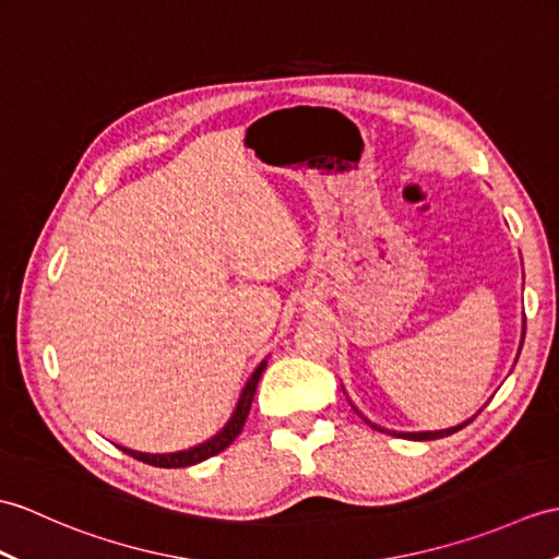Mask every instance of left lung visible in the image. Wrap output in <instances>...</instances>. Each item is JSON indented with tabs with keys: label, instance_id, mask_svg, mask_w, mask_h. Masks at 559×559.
<instances>
[{
	"label": "left lung",
	"instance_id": "1",
	"mask_svg": "<svg viewBox=\"0 0 559 559\" xmlns=\"http://www.w3.org/2000/svg\"><path fill=\"white\" fill-rule=\"evenodd\" d=\"M522 343H524V326H522ZM519 349H522V347H519ZM519 357V355H516ZM349 405H353V400H349ZM353 409L359 414V417L361 419H365L371 428H376V431H381V433H393V436H400V438H409V440H436V438H443V436H450V433H455V431H460V428H464L466 424H469V421H474V417H476V414L478 412H481V409H478L476 414H474V417L472 419H466V421H462V424H457V426H452V428H440V431H414V433H397V431H388V428H383V426H379V424H373V421H369L367 417H365V414H361L355 405H353Z\"/></svg>",
	"mask_w": 559,
	"mask_h": 559
}]
</instances>
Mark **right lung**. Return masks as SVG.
<instances>
[{"instance_id":"add662e5","label":"right lung","mask_w":559,"mask_h":559,"mask_svg":"<svg viewBox=\"0 0 559 559\" xmlns=\"http://www.w3.org/2000/svg\"><path fill=\"white\" fill-rule=\"evenodd\" d=\"M264 367H266V359L259 361V367L252 371L248 383H245L238 405H236V409H233L226 426L221 428L216 436L206 438L204 443L192 445L188 450H178V452H138V450H131V448H121V450L126 452V455H131V457L145 462V464H152V466H164V469H176V466H192V464H200L204 460L218 455V452L226 450L233 443V440L238 438V433L242 431L245 419H248L250 407H252L259 376H262Z\"/></svg>"}]
</instances>
